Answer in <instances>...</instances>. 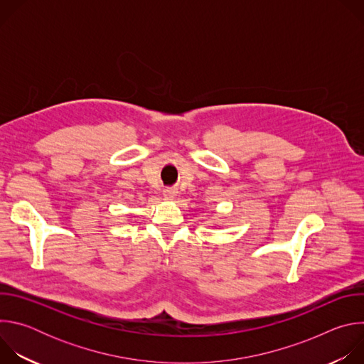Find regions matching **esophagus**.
I'll return each mask as SVG.
<instances>
[{"label":"esophagus","mask_w":364,"mask_h":364,"mask_svg":"<svg viewBox=\"0 0 364 364\" xmlns=\"http://www.w3.org/2000/svg\"><path fill=\"white\" fill-rule=\"evenodd\" d=\"M177 188L176 187H168V188H164V191H163V194H164V197L167 198V200H173V198H176V196H177Z\"/></svg>","instance_id":"esophagus-1"}]
</instances>
